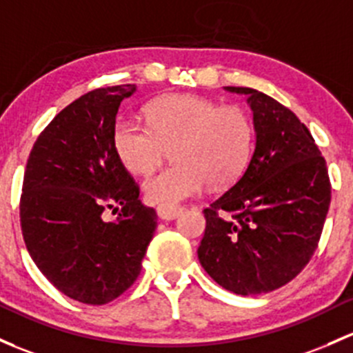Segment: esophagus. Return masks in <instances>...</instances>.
<instances>
[{"label":"esophagus","instance_id":"1","mask_svg":"<svg viewBox=\"0 0 353 353\" xmlns=\"http://www.w3.org/2000/svg\"><path fill=\"white\" fill-rule=\"evenodd\" d=\"M183 213V208L174 206V205H159L157 206V214L162 220H174L179 214Z\"/></svg>","mask_w":353,"mask_h":353}]
</instances>
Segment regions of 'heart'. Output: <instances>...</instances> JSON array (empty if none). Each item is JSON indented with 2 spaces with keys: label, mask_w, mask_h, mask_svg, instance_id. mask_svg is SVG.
Masks as SVG:
<instances>
[{
  "label": "heart",
  "mask_w": 353,
  "mask_h": 353,
  "mask_svg": "<svg viewBox=\"0 0 353 353\" xmlns=\"http://www.w3.org/2000/svg\"><path fill=\"white\" fill-rule=\"evenodd\" d=\"M150 125L120 118L113 127V148L130 172L154 170L174 148L176 164L143 181L147 199L174 205L208 186L235 183L252 150L250 118L239 106H218L194 94H172L150 106Z\"/></svg>",
  "instance_id": "heart-1"
}]
</instances>
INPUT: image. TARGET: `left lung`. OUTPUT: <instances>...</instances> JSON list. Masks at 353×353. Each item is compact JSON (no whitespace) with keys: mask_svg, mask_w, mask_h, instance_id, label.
Instances as JSON below:
<instances>
[{"mask_svg":"<svg viewBox=\"0 0 353 353\" xmlns=\"http://www.w3.org/2000/svg\"><path fill=\"white\" fill-rule=\"evenodd\" d=\"M255 150L228 191L205 208L198 259L211 279L235 294H264L294 279L313 257L332 199L328 169L306 125L252 88Z\"/></svg>","mask_w":353,"mask_h":353,"instance_id":"left-lung-1","label":"left lung"}]
</instances>
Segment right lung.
<instances>
[{
  "label": "right lung",
  "instance_id": "1",
  "mask_svg": "<svg viewBox=\"0 0 353 353\" xmlns=\"http://www.w3.org/2000/svg\"><path fill=\"white\" fill-rule=\"evenodd\" d=\"M135 89L99 88L65 106L33 143L23 176L20 223L30 257L59 291L92 306L135 283L157 228V213L142 205L111 140L120 103Z\"/></svg>",
  "mask_w": 353,
  "mask_h": 353
}]
</instances>
